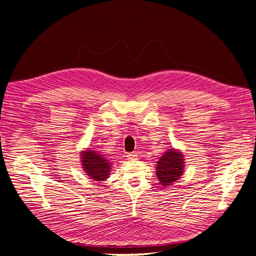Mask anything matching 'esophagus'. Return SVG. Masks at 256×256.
Listing matches in <instances>:
<instances>
[{
	"instance_id": "esophagus-1",
	"label": "esophagus",
	"mask_w": 256,
	"mask_h": 256,
	"mask_svg": "<svg viewBox=\"0 0 256 256\" xmlns=\"http://www.w3.org/2000/svg\"><path fill=\"white\" fill-rule=\"evenodd\" d=\"M127 158L129 160H134V159H136L138 158V154L136 152H130L127 154Z\"/></svg>"
}]
</instances>
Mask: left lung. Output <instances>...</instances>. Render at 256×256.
<instances>
[{"mask_svg": "<svg viewBox=\"0 0 256 256\" xmlns=\"http://www.w3.org/2000/svg\"><path fill=\"white\" fill-rule=\"evenodd\" d=\"M184 161L182 154L176 150H168L157 162L156 173L160 184L164 187L180 180L184 173Z\"/></svg>", "mask_w": 256, "mask_h": 256, "instance_id": "1", "label": "left lung"}]
</instances>
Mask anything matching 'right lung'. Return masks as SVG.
Listing matches in <instances>:
<instances>
[{"mask_svg": "<svg viewBox=\"0 0 256 256\" xmlns=\"http://www.w3.org/2000/svg\"><path fill=\"white\" fill-rule=\"evenodd\" d=\"M81 162L85 173L94 182H104L110 175L111 164L96 150L81 152Z\"/></svg>", "mask_w": 256, "mask_h": 256, "instance_id": "obj_1", "label": "right lung"}]
</instances>
